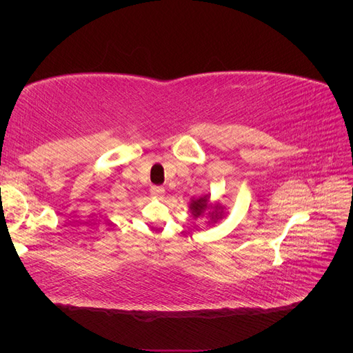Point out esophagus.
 <instances>
[{"mask_svg": "<svg viewBox=\"0 0 353 353\" xmlns=\"http://www.w3.org/2000/svg\"><path fill=\"white\" fill-rule=\"evenodd\" d=\"M150 194L156 199H163L165 196V188L160 187V185H154L150 188Z\"/></svg>", "mask_w": 353, "mask_h": 353, "instance_id": "esophagus-1", "label": "esophagus"}]
</instances>
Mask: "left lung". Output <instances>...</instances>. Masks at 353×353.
<instances>
[{"mask_svg": "<svg viewBox=\"0 0 353 353\" xmlns=\"http://www.w3.org/2000/svg\"><path fill=\"white\" fill-rule=\"evenodd\" d=\"M209 208L212 209V212L208 213V215L210 216V219H213V221L219 219L221 215H222V212H219V210L222 209V206H219V205H216V206H209V196H208V194L203 196V197L191 200V203H190L191 213H193V216H196V218L201 216L203 213H205Z\"/></svg>", "mask_w": 353, "mask_h": 353, "instance_id": "left-lung-1", "label": "left lung"}]
</instances>
